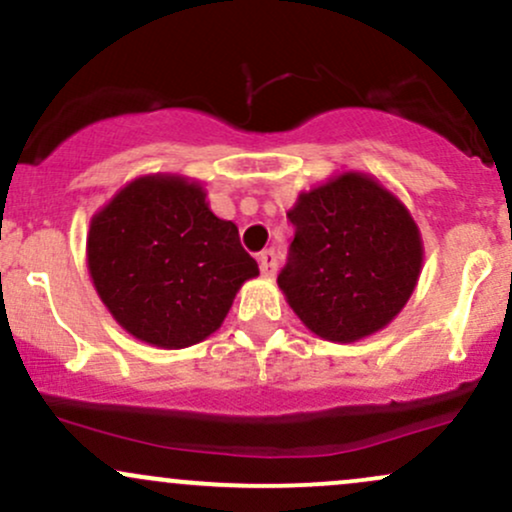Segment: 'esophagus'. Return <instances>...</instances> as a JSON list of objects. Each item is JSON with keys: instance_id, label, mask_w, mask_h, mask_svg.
<instances>
[{"instance_id": "1", "label": "esophagus", "mask_w": 512, "mask_h": 512, "mask_svg": "<svg viewBox=\"0 0 512 512\" xmlns=\"http://www.w3.org/2000/svg\"><path fill=\"white\" fill-rule=\"evenodd\" d=\"M276 267H279V257H276V250L274 248L262 250L260 252V272L264 276H274Z\"/></svg>"}]
</instances>
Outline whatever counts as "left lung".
Wrapping results in <instances>:
<instances>
[{
  "label": "left lung",
  "instance_id": "8db88e82",
  "mask_svg": "<svg viewBox=\"0 0 512 512\" xmlns=\"http://www.w3.org/2000/svg\"><path fill=\"white\" fill-rule=\"evenodd\" d=\"M296 236L279 289L327 342H356L395 320L419 281L424 245L411 214L378 180L342 173L298 195Z\"/></svg>",
  "mask_w": 512,
  "mask_h": 512
}]
</instances>
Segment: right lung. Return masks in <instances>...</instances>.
Returning <instances> with one entry per match:
<instances>
[{
    "instance_id": "right-lung-1",
    "label": "right lung",
    "mask_w": 512,
    "mask_h": 512,
    "mask_svg": "<svg viewBox=\"0 0 512 512\" xmlns=\"http://www.w3.org/2000/svg\"><path fill=\"white\" fill-rule=\"evenodd\" d=\"M88 272L132 337L182 349L221 327L240 286L260 274L238 226L214 216L207 192L180 175H144L91 219Z\"/></svg>"
}]
</instances>
